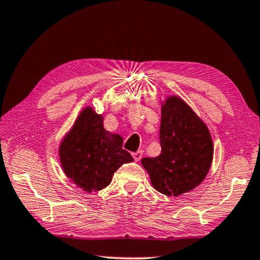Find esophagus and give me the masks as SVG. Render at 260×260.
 <instances>
[{"instance_id":"34e87169","label":"esophagus","mask_w":260,"mask_h":260,"mask_svg":"<svg viewBox=\"0 0 260 260\" xmlns=\"http://www.w3.org/2000/svg\"><path fill=\"white\" fill-rule=\"evenodd\" d=\"M142 155H143V152L142 151H136V152H133V158H134V160L135 161H139L141 158H142Z\"/></svg>"}]
</instances>
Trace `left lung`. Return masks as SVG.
<instances>
[{
  "label": "left lung",
  "mask_w": 260,
  "mask_h": 260,
  "mask_svg": "<svg viewBox=\"0 0 260 260\" xmlns=\"http://www.w3.org/2000/svg\"><path fill=\"white\" fill-rule=\"evenodd\" d=\"M159 142V156L141 160L153 188L179 196L199 186L212 162L213 142L206 125L178 96L162 103Z\"/></svg>",
  "instance_id": "1"
}]
</instances>
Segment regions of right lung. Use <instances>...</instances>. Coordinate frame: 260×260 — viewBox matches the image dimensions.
<instances>
[{
	"mask_svg": "<svg viewBox=\"0 0 260 260\" xmlns=\"http://www.w3.org/2000/svg\"><path fill=\"white\" fill-rule=\"evenodd\" d=\"M64 173L87 192L108 187L116 171L133 161L122 149V138L103 127V117L90 107L83 109L59 146Z\"/></svg>",
	"mask_w": 260,
	"mask_h": 260,
	"instance_id": "1",
	"label": "right lung"
}]
</instances>
